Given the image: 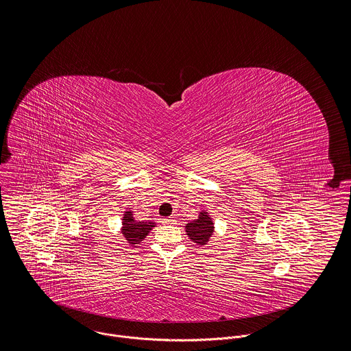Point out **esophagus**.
Returning a JSON list of instances; mask_svg holds the SVG:
<instances>
[{
	"mask_svg": "<svg viewBox=\"0 0 351 351\" xmlns=\"http://www.w3.org/2000/svg\"><path fill=\"white\" fill-rule=\"evenodd\" d=\"M163 222H165V223H176V218H174V217H169V218H166Z\"/></svg>",
	"mask_w": 351,
	"mask_h": 351,
	"instance_id": "esophagus-1",
	"label": "esophagus"
}]
</instances>
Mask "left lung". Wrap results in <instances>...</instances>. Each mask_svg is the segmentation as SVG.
Here are the masks:
<instances>
[{
	"instance_id": "8db88e82",
	"label": "left lung",
	"mask_w": 351,
	"mask_h": 351,
	"mask_svg": "<svg viewBox=\"0 0 351 351\" xmlns=\"http://www.w3.org/2000/svg\"><path fill=\"white\" fill-rule=\"evenodd\" d=\"M185 230L193 243L204 245V244H207L208 239L211 237V234L214 232V223H213L211 218L208 217V213L202 211L196 221L186 223Z\"/></svg>"
}]
</instances>
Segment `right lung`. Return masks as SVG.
Wrapping results in <instances>:
<instances>
[{
    "mask_svg": "<svg viewBox=\"0 0 351 351\" xmlns=\"http://www.w3.org/2000/svg\"><path fill=\"white\" fill-rule=\"evenodd\" d=\"M155 226L154 222H137L133 217V213L128 210L123 215L122 222V234L129 241V244H140L145 236L149 233V230Z\"/></svg>",
    "mask_w": 351,
    "mask_h": 351,
    "instance_id": "obj_1",
    "label": "right lung"
}]
</instances>
